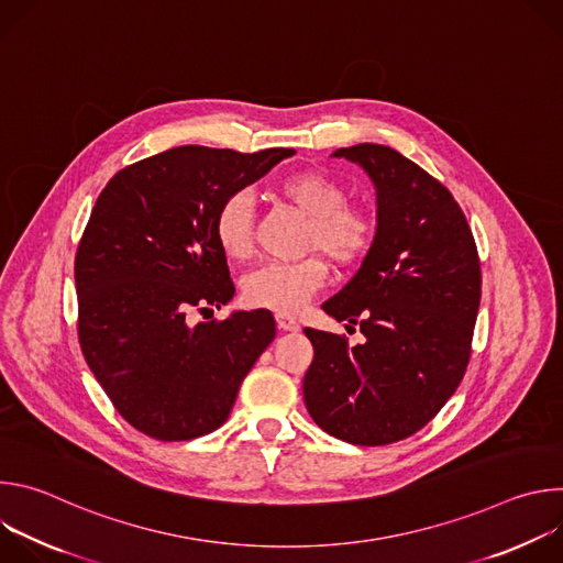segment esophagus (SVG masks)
<instances>
[{
  "label": "esophagus",
  "instance_id": "obj_1",
  "mask_svg": "<svg viewBox=\"0 0 563 563\" xmlns=\"http://www.w3.org/2000/svg\"><path fill=\"white\" fill-rule=\"evenodd\" d=\"M276 323H278L280 332H298L300 330V325L289 316H276Z\"/></svg>",
  "mask_w": 563,
  "mask_h": 563
}]
</instances>
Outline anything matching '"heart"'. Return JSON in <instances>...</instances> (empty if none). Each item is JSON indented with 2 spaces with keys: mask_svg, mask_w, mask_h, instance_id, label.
Segmentation results:
<instances>
[{
  "mask_svg": "<svg viewBox=\"0 0 563 563\" xmlns=\"http://www.w3.org/2000/svg\"><path fill=\"white\" fill-rule=\"evenodd\" d=\"M274 194L307 216L302 247L323 252L345 267L367 254L376 238L374 213L350 202L347 187L328 172L305 169L280 178ZM254 198L250 191H233L222 200L213 218V235L229 261H247L254 250ZM323 258L311 254L291 263H267L243 280V298L252 307L272 309L280 316L296 313L311 294L325 283Z\"/></svg>",
  "mask_w": 563,
  "mask_h": 563,
  "instance_id": "obj_1",
  "label": "heart"
}]
</instances>
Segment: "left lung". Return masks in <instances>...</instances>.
<instances>
[{
	"label": "left lung",
	"mask_w": 563,
	"mask_h": 563,
	"mask_svg": "<svg viewBox=\"0 0 563 563\" xmlns=\"http://www.w3.org/2000/svg\"><path fill=\"white\" fill-rule=\"evenodd\" d=\"M376 187L378 227L356 276L323 309L358 325L363 345L305 328L313 361L302 378L311 419L354 445H387L426 428L470 363L481 302L472 229L452 194L383 144L334 151ZM347 325V328H350Z\"/></svg>",
	"instance_id": "obj_1"
}]
</instances>
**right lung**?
Segmentation results:
<instances>
[{
  "label": "right lung",
  "mask_w": 563,
  "mask_h": 563,
  "mask_svg": "<svg viewBox=\"0 0 563 563\" xmlns=\"http://www.w3.org/2000/svg\"><path fill=\"white\" fill-rule=\"evenodd\" d=\"M294 148L176 146L118 172L75 254L77 339L120 417L157 441L220 428L276 336L267 309L191 325L233 298L218 207Z\"/></svg>",
  "instance_id": "right-lung-1"
}]
</instances>
